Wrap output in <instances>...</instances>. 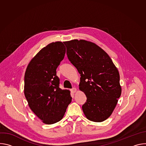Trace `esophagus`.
<instances>
[{
	"mask_svg": "<svg viewBox=\"0 0 146 146\" xmlns=\"http://www.w3.org/2000/svg\"><path fill=\"white\" fill-rule=\"evenodd\" d=\"M76 91H77V90H76V88H73L71 90V92H72V93H75Z\"/></svg>",
	"mask_w": 146,
	"mask_h": 146,
	"instance_id": "34e87169",
	"label": "esophagus"
}]
</instances>
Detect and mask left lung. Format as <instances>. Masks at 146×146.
Listing matches in <instances>:
<instances>
[{
    "mask_svg": "<svg viewBox=\"0 0 146 146\" xmlns=\"http://www.w3.org/2000/svg\"><path fill=\"white\" fill-rule=\"evenodd\" d=\"M64 44L69 61L80 74L79 89L87 97L83 112L90 121L106 120L121 94L117 68L109 55L94 43L72 40Z\"/></svg>",
    "mask_w": 146,
    "mask_h": 146,
    "instance_id": "left-lung-1",
    "label": "left lung"
}]
</instances>
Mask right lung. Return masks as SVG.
<instances>
[{
  "mask_svg": "<svg viewBox=\"0 0 146 146\" xmlns=\"http://www.w3.org/2000/svg\"><path fill=\"white\" fill-rule=\"evenodd\" d=\"M66 48L56 41L41 49L28 64L24 77V94L32 111L46 124L62 119L72 101L70 91L59 88L56 68Z\"/></svg>",
  "mask_w": 146,
  "mask_h": 146,
  "instance_id": "1",
  "label": "right lung"
}]
</instances>
